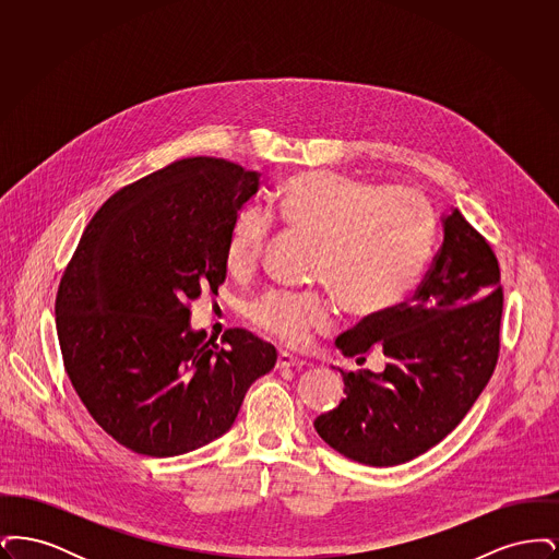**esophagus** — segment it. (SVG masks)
I'll return each mask as SVG.
<instances>
[{
    "label": "esophagus",
    "instance_id": "1",
    "mask_svg": "<svg viewBox=\"0 0 559 559\" xmlns=\"http://www.w3.org/2000/svg\"><path fill=\"white\" fill-rule=\"evenodd\" d=\"M304 365H306L304 360L295 358V356L287 354V352H281L278 358H276V369H301Z\"/></svg>",
    "mask_w": 559,
    "mask_h": 559
}]
</instances>
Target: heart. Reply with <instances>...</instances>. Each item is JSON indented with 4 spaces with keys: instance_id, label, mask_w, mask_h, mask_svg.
I'll return each instance as SVG.
<instances>
[{
    "instance_id": "1",
    "label": "heart",
    "mask_w": 559,
    "mask_h": 559,
    "mask_svg": "<svg viewBox=\"0 0 559 559\" xmlns=\"http://www.w3.org/2000/svg\"><path fill=\"white\" fill-rule=\"evenodd\" d=\"M274 212L293 233L319 240L314 281L331 287L352 317L392 312L424 274L433 222L426 199L413 190L306 171L281 188ZM270 239L266 213L242 207L226 242L230 272H253ZM247 319L287 346H304L331 326L333 308L326 293L267 292L249 304Z\"/></svg>"
}]
</instances>
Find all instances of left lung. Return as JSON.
Listing matches in <instances>:
<instances>
[{"label": "left lung", "mask_w": 559, "mask_h": 559, "mask_svg": "<svg viewBox=\"0 0 559 559\" xmlns=\"http://www.w3.org/2000/svg\"><path fill=\"white\" fill-rule=\"evenodd\" d=\"M419 289L383 317L337 337L358 365L381 352L383 372H344L346 399L317 417L320 438L372 467L406 463L444 440L490 381L501 352L503 285L490 242L452 210Z\"/></svg>", "instance_id": "1"}]
</instances>
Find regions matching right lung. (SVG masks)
<instances>
[{
  "instance_id": "obj_1",
  "label": "right lung",
  "mask_w": 559,
  "mask_h": 559,
  "mask_svg": "<svg viewBox=\"0 0 559 559\" xmlns=\"http://www.w3.org/2000/svg\"><path fill=\"white\" fill-rule=\"evenodd\" d=\"M260 174L215 157L174 160L94 213L56 293L64 371L121 447L176 456L226 433L276 349L245 329L219 346L190 331L201 292L226 281V242Z\"/></svg>"
}]
</instances>
